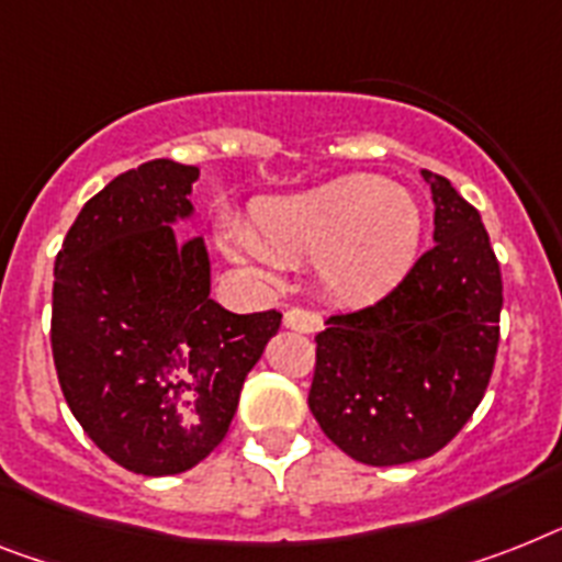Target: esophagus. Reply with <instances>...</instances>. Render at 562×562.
Wrapping results in <instances>:
<instances>
[{
    "label": "esophagus",
    "mask_w": 562,
    "mask_h": 562,
    "mask_svg": "<svg viewBox=\"0 0 562 562\" xmlns=\"http://www.w3.org/2000/svg\"><path fill=\"white\" fill-rule=\"evenodd\" d=\"M322 313H315V310H304V307H290L284 313V327L299 333H318L322 330Z\"/></svg>",
    "instance_id": "obj_1"
}]
</instances>
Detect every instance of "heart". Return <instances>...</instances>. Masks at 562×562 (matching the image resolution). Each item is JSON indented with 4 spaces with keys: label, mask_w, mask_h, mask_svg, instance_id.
<instances>
[{
    "label": "heart",
    "mask_w": 562,
    "mask_h": 562,
    "mask_svg": "<svg viewBox=\"0 0 562 562\" xmlns=\"http://www.w3.org/2000/svg\"><path fill=\"white\" fill-rule=\"evenodd\" d=\"M258 261L315 263L322 290L364 304L411 272L422 244V209L375 175H347L310 192L263 203L252 226Z\"/></svg>",
    "instance_id": "1"
}]
</instances>
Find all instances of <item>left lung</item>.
Instances as JSON below:
<instances>
[{
	"mask_svg": "<svg viewBox=\"0 0 562 562\" xmlns=\"http://www.w3.org/2000/svg\"><path fill=\"white\" fill-rule=\"evenodd\" d=\"M434 194V247L402 284L315 336L307 405L330 442L364 465L434 457L485 396L499 345L503 276L488 232L451 180Z\"/></svg>",
	"mask_w": 562,
	"mask_h": 562,
	"instance_id": "obj_1",
	"label": "left lung"
}]
</instances>
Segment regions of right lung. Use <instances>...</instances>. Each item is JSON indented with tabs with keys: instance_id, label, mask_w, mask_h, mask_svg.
<instances>
[{
	"instance_id": "add662e5",
	"label": "right lung",
	"mask_w": 562,
	"mask_h": 562,
	"mask_svg": "<svg viewBox=\"0 0 562 562\" xmlns=\"http://www.w3.org/2000/svg\"><path fill=\"white\" fill-rule=\"evenodd\" d=\"M198 166L148 160L82 206L54 263L50 350L88 439L125 471L183 474L215 451L281 313L209 299L203 238L180 240Z\"/></svg>"
}]
</instances>
